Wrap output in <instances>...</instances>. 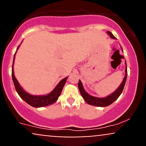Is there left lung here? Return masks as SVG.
<instances>
[{"instance_id":"obj_1","label":"left lung","mask_w":146,"mask_h":146,"mask_svg":"<svg viewBox=\"0 0 146 146\" xmlns=\"http://www.w3.org/2000/svg\"><path fill=\"white\" fill-rule=\"evenodd\" d=\"M108 34L109 35L110 37L113 39H116L115 36H113V33L110 31H107ZM122 51H123V48H121ZM125 64V76L123 78V81L121 84L119 85V86L117 88V90L115 91H114L113 93L108 95V96L106 97V98H97V97L92 96L88 94V93L84 90V88L82 83L80 80H79L78 83V88L79 90H80V94H81L84 100H85V102H86L88 104L95 106H99V107H106L108 106L113 104L115 100H117V98L120 96V95L121 94L122 91H123V88H124L125 81H126L127 79V66H126V62Z\"/></svg>"}]
</instances>
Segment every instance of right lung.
Instances as JSON below:
<instances>
[{
    "label": "right lung",
    "instance_id": "obj_1",
    "mask_svg": "<svg viewBox=\"0 0 146 146\" xmlns=\"http://www.w3.org/2000/svg\"><path fill=\"white\" fill-rule=\"evenodd\" d=\"M20 45L17 48V50L18 48H19ZM17 50H16V51H17ZM15 56H16V53H15L14 56V62H13L12 65V73H11V76H12L13 82H14L15 88H16V92H17L18 94L19 95V96L21 97L25 102H27L28 104H29L30 106H31L33 107H35V108H40V107L47 106H49L52 104L55 103V102L58 100L60 94H61V92L62 90V88L64 86L65 83H66V79H67L68 77L62 79V80L58 84V85L55 87L54 89L47 95H31L23 89V87L21 86V84L18 82V80H16V77H15L14 73V63Z\"/></svg>",
    "mask_w": 146,
    "mask_h": 146
}]
</instances>
